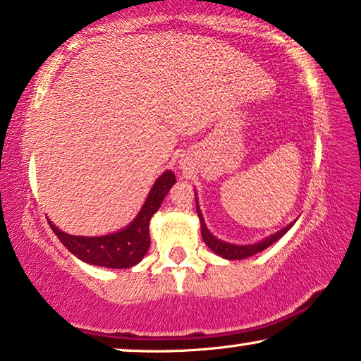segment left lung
<instances>
[{"label": "left lung", "mask_w": 361, "mask_h": 361, "mask_svg": "<svg viewBox=\"0 0 361 361\" xmlns=\"http://www.w3.org/2000/svg\"><path fill=\"white\" fill-rule=\"evenodd\" d=\"M196 196V194H194ZM196 209H197V216H199V221H201V233H202V239L204 243L209 245V249L212 252H215L216 255L223 257V259L226 260H243V259H249V257H252L255 254L262 252V250H265L267 247H270L273 243H276L278 239H281L286 233H288L290 228L295 221H290L288 226H284L283 230L276 231L271 236H268L265 239H262L259 243H254V244H233V243H226V241H221L216 236H214L209 231L207 225H205L204 221V216L201 214V209H199V204H197V199H196Z\"/></svg>", "instance_id": "8db88e82"}]
</instances>
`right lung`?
I'll use <instances>...</instances> for the list:
<instances>
[{
    "instance_id": "add662e5",
    "label": "right lung",
    "mask_w": 361,
    "mask_h": 361,
    "mask_svg": "<svg viewBox=\"0 0 361 361\" xmlns=\"http://www.w3.org/2000/svg\"><path fill=\"white\" fill-rule=\"evenodd\" d=\"M175 181L173 171H164L154 181L138 215L131 220L130 225L116 233L102 234V236H75V234L61 231L53 221L48 220V223L59 241L82 262L94 267L131 268L142 260V257L149 249L151 216L159 210L164 197L167 196Z\"/></svg>"
}]
</instances>
